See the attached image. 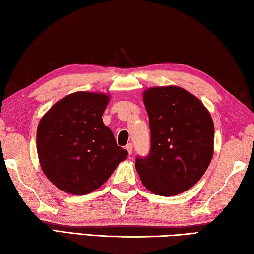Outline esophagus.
Segmentation results:
<instances>
[{"label": "esophagus", "mask_w": 254, "mask_h": 254, "mask_svg": "<svg viewBox=\"0 0 254 254\" xmlns=\"http://www.w3.org/2000/svg\"><path fill=\"white\" fill-rule=\"evenodd\" d=\"M126 150L128 152V154L131 155V153H132V144L131 143L126 145Z\"/></svg>", "instance_id": "34e87169"}]
</instances>
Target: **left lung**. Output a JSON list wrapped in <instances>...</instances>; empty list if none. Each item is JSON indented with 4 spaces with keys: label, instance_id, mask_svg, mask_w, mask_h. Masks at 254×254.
<instances>
[{
    "label": "left lung",
    "instance_id": "left-lung-1",
    "mask_svg": "<svg viewBox=\"0 0 254 254\" xmlns=\"http://www.w3.org/2000/svg\"><path fill=\"white\" fill-rule=\"evenodd\" d=\"M149 117L150 149L137 156L136 170L150 192L162 196L183 193L201 180L214 146L211 115L196 97L179 87L144 92Z\"/></svg>",
    "mask_w": 254,
    "mask_h": 254
}]
</instances>
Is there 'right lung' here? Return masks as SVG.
I'll list each match as a JSON object with an SVG mask.
<instances>
[{"label":"right lung","mask_w":254,"mask_h":254,"mask_svg":"<svg viewBox=\"0 0 254 254\" xmlns=\"http://www.w3.org/2000/svg\"><path fill=\"white\" fill-rule=\"evenodd\" d=\"M109 97L75 92L58 101L40 120L39 161L58 189L84 195L105 183L128 152L116 143L102 114Z\"/></svg>","instance_id":"right-lung-1"}]
</instances>
